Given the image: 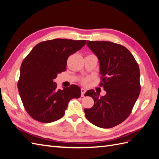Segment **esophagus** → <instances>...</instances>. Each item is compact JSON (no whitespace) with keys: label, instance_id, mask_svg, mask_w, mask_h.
I'll use <instances>...</instances> for the list:
<instances>
[{"label":"esophagus","instance_id":"34e87169","mask_svg":"<svg viewBox=\"0 0 159 159\" xmlns=\"http://www.w3.org/2000/svg\"><path fill=\"white\" fill-rule=\"evenodd\" d=\"M85 91H86V90L84 88H81V97H84V95H85Z\"/></svg>","mask_w":159,"mask_h":159}]
</instances>
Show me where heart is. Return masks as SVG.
<instances>
[{
    "label": "heart",
    "mask_w": 159,
    "mask_h": 159,
    "mask_svg": "<svg viewBox=\"0 0 159 159\" xmlns=\"http://www.w3.org/2000/svg\"><path fill=\"white\" fill-rule=\"evenodd\" d=\"M81 83H82V84H84V85H85L86 84L88 83V80H87V79H84V80H81Z\"/></svg>",
    "instance_id": "heart-1"
}]
</instances>
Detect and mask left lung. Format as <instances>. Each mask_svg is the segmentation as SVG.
<instances>
[{
	"label": "left lung",
	"mask_w": 159,
	"mask_h": 159,
	"mask_svg": "<svg viewBox=\"0 0 159 159\" xmlns=\"http://www.w3.org/2000/svg\"><path fill=\"white\" fill-rule=\"evenodd\" d=\"M100 64L101 83L104 96L93 89L85 96L94 100L91 109H85L86 118L101 128H111L124 121L131 114L141 91L140 71L134 57L125 47L111 42L87 41Z\"/></svg>",
	"instance_id": "left-lung-1"
}]
</instances>
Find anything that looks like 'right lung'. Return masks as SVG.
Instances as JSON below:
<instances>
[{
  "label": "right lung",
  "mask_w": 159,
  "mask_h": 159,
  "mask_svg": "<svg viewBox=\"0 0 159 159\" xmlns=\"http://www.w3.org/2000/svg\"><path fill=\"white\" fill-rule=\"evenodd\" d=\"M85 42L61 38L44 41L24 59L18 89L24 107L34 119L46 123L57 121L64 116L70 99L80 97L78 85L59 89L54 80L66 70L68 57Z\"/></svg>",
  "instance_id": "obj_1"
}]
</instances>
